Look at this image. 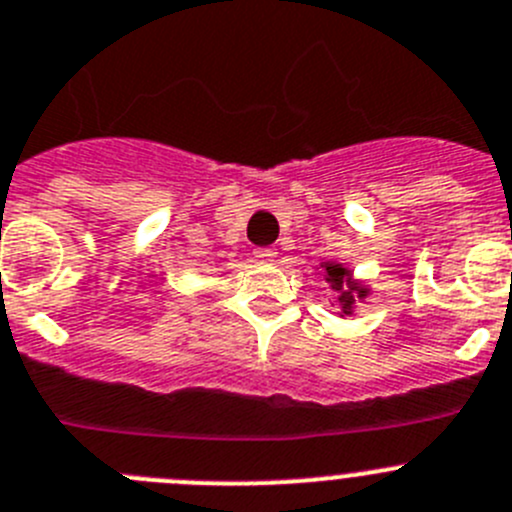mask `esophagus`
Masks as SVG:
<instances>
[{
  "label": "esophagus",
  "mask_w": 512,
  "mask_h": 512,
  "mask_svg": "<svg viewBox=\"0 0 512 512\" xmlns=\"http://www.w3.org/2000/svg\"><path fill=\"white\" fill-rule=\"evenodd\" d=\"M276 256H279V253H276V248H256V251H253V259L261 261V264H271Z\"/></svg>",
  "instance_id": "esophagus-1"
}]
</instances>
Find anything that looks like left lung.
Listing matches in <instances>:
<instances>
[{
  "label": "left lung",
  "mask_w": 512,
  "mask_h": 512,
  "mask_svg": "<svg viewBox=\"0 0 512 512\" xmlns=\"http://www.w3.org/2000/svg\"><path fill=\"white\" fill-rule=\"evenodd\" d=\"M321 269H324L326 284L337 291L339 309H342L339 314L352 316L354 309H357V301L367 299L369 289L362 284V281L354 279L352 271H349L347 266L337 264V261H324V264H321Z\"/></svg>",
  "instance_id": "left-lung-1"
}]
</instances>
